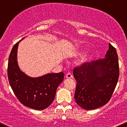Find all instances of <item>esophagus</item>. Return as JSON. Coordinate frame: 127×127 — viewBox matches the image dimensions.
I'll return each instance as SVG.
<instances>
[{
	"instance_id": "1",
	"label": "esophagus",
	"mask_w": 127,
	"mask_h": 127,
	"mask_svg": "<svg viewBox=\"0 0 127 127\" xmlns=\"http://www.w3.org/2000/svg\"><path fill=\"white\" fill-rule=\"evenodd\" d=\"M66 77H67V78H72L73 76H72V74L71 72H67L66 75Z\"/></svg>"
}]
</instances>
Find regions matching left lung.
I'll use <instances>...</instances> for the list:
<instances>
[{
	"mask_svg": "<svg viewBox=\"0 0 127 127\" xmlns=\"http://www.w3.org/2000/svg\"><path fill=\"white\" fill-rule=\"evenodd\" d=\"M105 58L86 63L73 70L76 87L74 99L86 110L97 109L110 100L119 77L116 49L110 43Z\"/></svg>",
	"mask_w": 127,
	"mask_h": 127,
	"instance_id": "8db88e82",
	"label": "left lung"
}]
</instances>
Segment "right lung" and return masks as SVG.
<instances>
[{"instance_id": "add662e5", "label": "right lung", "mask_w": 127, "mask_h": 127, "mask_svg": "<svg viewBox=\"0 0 127 127\" xmlns=\"http://www.w3.org/2000/svg\"><path fill=\"white\" fill-rule=\"evenodd\" d=\"M20 41L12 48L8 59L7 74L10 85L23 105L35 110H43L54 100L56 89L63 81L64 74H48L36 78L27 76L20 71L17 63V48Z\"/></svg>"}]
</instances>
